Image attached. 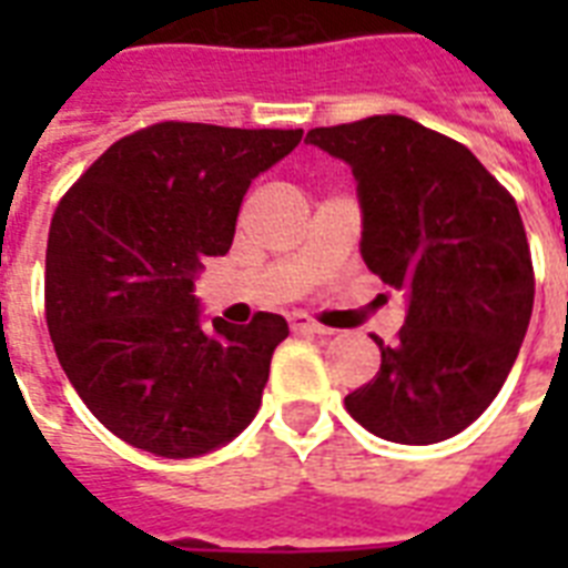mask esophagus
Here are the masks:
<instances>
[{
	"mask_svg": "<svg viewBox=\"0 0 568 568\" xmlns=\"http://www.w3.org/2000/svg\"><path fill=\"white\" fill-rule=\"evenodd\" d=\"M292 329H301V333H318V336H329L333 329L318 324V321L306 318V315H294L292 318Z\"/></svg>",
	"mask_w": 568,
	"mask_h": 568,
	"instance_id": "1",
	"label": "esophagus"
}]
</instances>
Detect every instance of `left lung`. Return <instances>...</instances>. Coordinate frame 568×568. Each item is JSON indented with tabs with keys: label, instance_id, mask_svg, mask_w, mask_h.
I'll return each instance as SVG.
<instances>
[{
	"label": "left lung",
	"instance_id": "left-lung-1",
	"mask_svg": "<svg viewBox=\"0 0 568 568\" xmlns=\"http://www.w3.org/2000/svg\"><path fill=\"white\" fill-rule=\"evenodd\" d=\"M354 168L363 258L409 297L379 372L345 397L365 430L400 445L450 439L480 418L519 356L534 262L519 205L468 146L400 114L312 129Z\"/></svg>",
	"mask_w": 568,
	"mask_h": 568
}]
</instances>
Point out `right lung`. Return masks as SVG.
<instances>
[{
    "label": "right lung",
    "mask_w": 568,
    "mask_h": 568,
    "mask_svg": "<svg viewBox=\"0 0 568 568\" xmlns=\"http://www.w3.org/2000/svg\"><path fill=\"white\" fill-rule=\"evenodd\" d=\"M303 129L164 120L120 138L73 182L47 241V327L84 406L155 457H200L262 404L283 315L200 327L194 276L232 247L250 182Z\"/></svg>",
    "instance_id": "obj_1"
}]
</instances>
